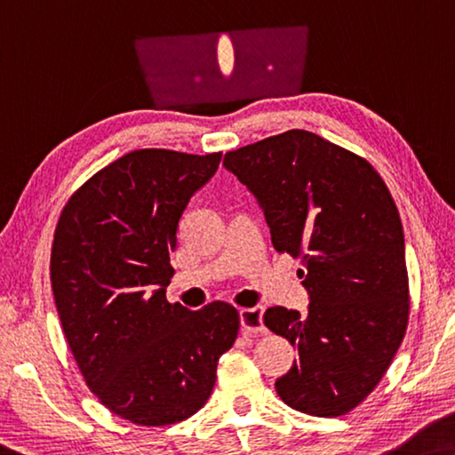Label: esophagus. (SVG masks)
<instances>
[{
  "instance_id": "obj_1",
  "label": "esophagus",
  "mask_w": 455,
  "mask_h": 455,
  "mask_svg": "<svg viewBox=\"0 0 455 455\" xmlns=\"http://www.w3.org/2000/svg\"><path fill=\"white\" fill-rule=\"evenodd\" d=\"M241 318V328L247 334H263V307H243L239 312Z\"/></svg>"
}]
</instances>
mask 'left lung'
Returning a JSON list of instances; mask_svg holds the SVG:
<instances>
[{"label": "left lung", "mask_w": 455, "mask_h": 455, "mask_svg": "<svg viewBox=\"0 0 455 455\" xmlns=\"http://www.w3.org/2000/svg\"><path fill=\"white\" fill-rule=\"evenodd\" d=\"M225 168L253 192L279 253L301 259L307 314L269 307L265 326L298 348L277 379L301 413L340 417L383 379L409 320L405 236L372 165L304 129L228 151Z\"/></svg>", "instance_id": "8db88e82"}]
</instances>
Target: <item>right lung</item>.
<instances>
[{
    "instance_id": "1",
    "label": "right lung",
    "mask_w": 455,
    "mask_h": 455,
    "mask_svg": "<svg viewBox=\"0 0 455 455\" xmlns=\"http://www.w3.org/2000/svg\"><path fill=\"white\" fill-rule=\"evenodd\" d=\"M220 157L129 151L72 194L56 225L50 281L78 371L111 413L146 427L202 409L239 334L225 301L192 312L165 299L178 222Z\"/></svg>"
}]
</instances>
